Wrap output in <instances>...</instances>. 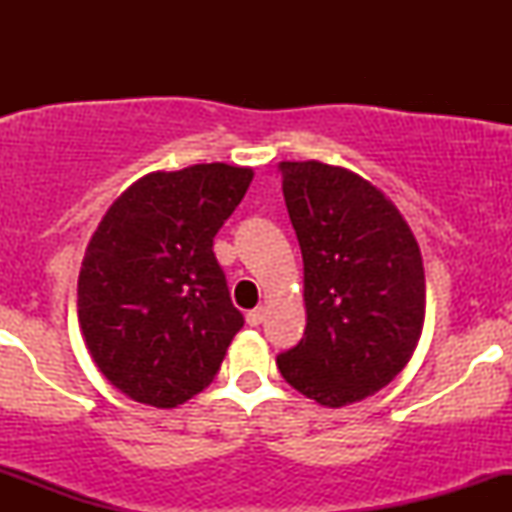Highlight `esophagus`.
<instances>
[{
	"mask_svg": "<svg viewBox=\"0 0 512 512\" xmlns=\"http://www.w3.org/2000/svg\"><path fill=\"white\" fill-rule=\"evenodd\" d=\"M245 320H248V325H250V327H257V325H260V322L264 320V308H255V310H250V313L245 315Z\"/></svg>",
	"mask_w": 512,
	"mask_h": 512,
	"instance_id": "obj_1",
	"label": "esophagus"
}]
</instances>
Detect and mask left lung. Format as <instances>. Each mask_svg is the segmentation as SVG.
Here are the masks:
<instances>
[{
  "instance_id": "obj_1",
  "label": "left lung",
  "mask_w": 512,
  "mask_h": 512,
  "mask_svg": "<svg viewBox=\"0 0 512 512\" xmlns=\"http://www.w3.org/2000/svg\"><path fill=\"white\" fill-rule=\"evenodd\" d=\"M281 190L303 255V339L276 356L291 387L325 407L383 390L421 337L426 284L407 221L346 168L284 161Z\"/></svg>"
}]
</instances>
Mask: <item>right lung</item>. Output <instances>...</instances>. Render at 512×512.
<instances>
[{"mask_svg":"<svg viewBox=\"0 0 512 512\" xmlns=\"http://www.w3.org/2000/svg\"><path fill=\"white\" fill-rule=\"evenodd\" d=\"M250 180V168L226 163L144 175L93 233L79 274L81 332L98 370L127 397L178 407L219 373L245 320L214 236Z\"/></svg>","mask_w":512,"mask_h":512,"instance_id":"right-lung-1","label":"right lung"}]
</instances>
